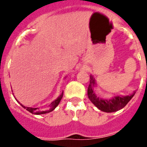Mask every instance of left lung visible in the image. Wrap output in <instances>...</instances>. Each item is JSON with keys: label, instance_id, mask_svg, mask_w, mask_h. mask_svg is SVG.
Wrapping results in <instances>:
<instances>
[{"label": "left lung", "instance_id": "1", "mask_svg": "<svg viewBox=\"0 0 147 147\" xmlns=\"http://www.w3.org/2000/svg\"><path fill=\"white\" fill-rule=\"evenodd\" d=\"M95 78L92 75H90V84L88 88V96L90 101L102 112H114L120 110L125 107L130 100L135 95L136 91L127 96H116L111 98H101L97 96L94 88L96 87Z\"/></svg>", "mask_w": 147, "mask_h": 147}]
</instances>
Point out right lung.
I'll return each mask as SVG.
<instances>
[{
  "label": "right lung",
  "mask_w": 147,
  "mask_h": 147,
  "mask_svg": "<svg viewBox=\"0 0 147 147\" xmlns=\"http://www.w3.org/2000/svg\"><path fill=\"white\" fill-rule=\"evenodd\" d=\"M62 96H63V92L61 93V95L59 96L58 97V98H57L56 100H54V101H53V102L51 103L50 105V107H49V108L48 109H46V110H40L38 108H32V107H25L24 106V105H22L21 104V103L20 102V101H18L17 100H16L17 101V102L20 104V105H21L22 107L23 108H24V109H27L28 112H31L32 114H34V115H42V114H46V113H49V112H52V111L53 110V109H55V108L57 107V106L59 105V104L60 101H61V99L62 98Z\"/></svg>",
  "instance_id": "1"
}]
</instances>
